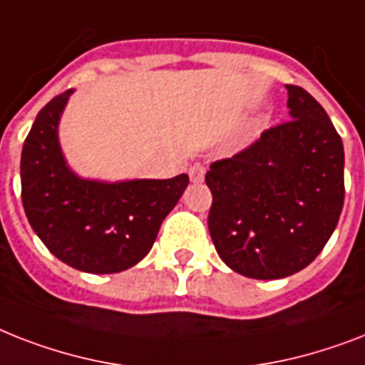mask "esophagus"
I'll list each match as a JSON object with an SVG mask.
<instances>
[{
    "mask_svg": "<svg viewBox=\"0 0 365 365\" xmlns=\"http://www.w3.org/2000/svg\"><path fill=\"white\" fill-rule=\"evenodd\" d=\"M204 174H206V168H204V165H200V163H197V165H192V167L189 168V178H191L192 183L204 182Z\"/></svg>",
    "mask_w": 365,
    "mask_h": 365,
    "instance_id": "1",
    "label": "esophagus"
}]
</instances>
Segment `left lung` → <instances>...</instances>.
I'll return each instance as SVG.
<instances>
[{"mask_svg": "<svg viewBox=\"0 0 365 365\" xmlns=\"http://www.w3.org/2000/svg\"><path fill=\"white\" fill-rule=\"evenodd\" d=\"M287 91L290 120L206 173L213 245L230 269L253 279H281L311 264L345 198L341 136L304 88L287 84Z\"/></svg>", "mask_w": 365, "mask_h": 365, "instance_id": "left-lung-1", "label": "left lung"}]
</instances>
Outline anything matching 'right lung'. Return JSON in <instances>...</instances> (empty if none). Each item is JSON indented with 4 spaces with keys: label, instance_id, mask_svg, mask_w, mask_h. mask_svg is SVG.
Listing matches in <instances>:
<instances>
[{
    "label": "right lung",
    "instance_id": "1",
    "mask_svg": "<svg viewBox=\"0 0 365 365\" xmlns=\"http://www.w3.org/2000/svg\"><path fill=\"white\" fill-rule=\"evenodd\" d=\"M71 93L63 91L38 112L24 142V212L41 242L61 262L88 274H115L150 253L189 176L112 183L76 176L58 138L59 118Z\"/></svg>",
    "mask_w": 365,
    "mask_h": 365
}]
</instances>
